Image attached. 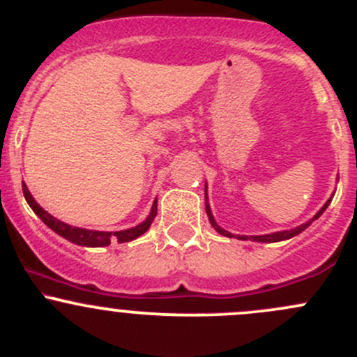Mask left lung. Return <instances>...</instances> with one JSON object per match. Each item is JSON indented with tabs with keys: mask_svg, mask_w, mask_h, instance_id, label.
<instances>
[{
	"mask_svg": "<svg viewBox=\"0 0 357 357\" xmlns=\"http://www.w3.org/2000/svg\"><path fill=\"white\" fill-rule=\"evenodd\" d=\"M205 199H207V193H205ZM332 200H328L326 202L325 205H323L321 207V211L318 212V214L314 215V218L311 219V221H307L305 222V225H302V226H298V228H294V229H287V231H276V233H269V235H259V236H248V238H252L254 240V242H266V243H271V242H282V240H289V238H291V236H295V235H298V233H302L304 231L305 228H307L309 225H311L312 221H314V219H318L319 215L323 214V212H325V208L328 207V204ZM205 211H207V215H208V219H211V225L214 226L215 229H218L219 233H221V235H225V236H233L231 233H228V231H225V229H221L219 228L218 225H215V221H214V218H212V214H211V208H208V205L207 207H205ZM236 238H240V240H247V236H236Z\"/></svg>",
	"mask_w": 357,
	"mask_h": 357,
	"instance_id": "1",
	"label": "left lung"
}]
</instances>
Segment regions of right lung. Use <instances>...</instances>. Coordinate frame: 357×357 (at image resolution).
Instances as JSON below:
<instances>
[{"instance_id":"right-lung-1","label":"right lung","mask_w":357,"mask_h":357,"mask_svg":"<svg viewBox=\"0 0 357 357\" xmlns=\"http://www.w3.org/2000/svg\"><path fill=\"white\" fill-rule=\"evenodd\" d=\"M22 192H24V197L25 200H27V204L31 205L32 211L36 212V214L39 215V219H41L43 222H45L48 228H52L53 231L59 233L60 236H63V238L68 240V242L72 243H77V245H84V247H105V245H110V240L112 238H117L119 243H124V242H131V240L138 238V236H142L143 233L146 231V229L150 228V225H152L153 218L157 215V202H153V207H152V212H150V215L146 218V221H143L142 225L135 226V228L131 229H124V231H115V233H110V231H93V229H82V228H75V226H68L66 222L59 221L56 218H53L52 214H48V212L45 211V208L41 207V205H38V202L32 199L31 192L27 190V186L22 185Z\"/></svg>"}]
</instances>
